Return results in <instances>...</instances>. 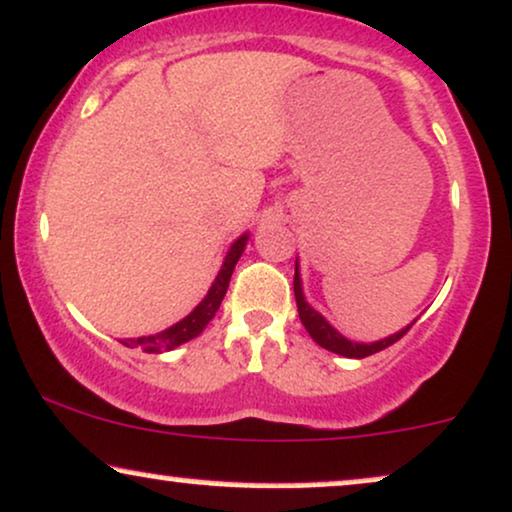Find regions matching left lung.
I'll return each instance as SVG.
<instances>
[{"label": "left lung", "instance_id": "8db88e82", "mask_svg": "<svg viewBox=\"0 0 512 512\" xmlns=\"http://www.w3.org/2000/svg\"><path fill=\"white\" fill-rule=\"evenodd\" d=\"M293 291H295V305H298L300 322H303V326L307 329V334L315 338V343H319V346H322V348L331 350V353H336V355H343V357H355V360H362V357L379 353V350L393 346V343H396L398 338H403L405 334H408L410 326L415 324V322H412V324L405 326V329H400L398 334H391L389 338H381V341H374V343H355V341H348L346 336L338 334L334 326L326 322V319H324L322 315H319L315 307L307 303L305 295H303V281H300L298 264H295Z\"/></svg>", "mask_w": 512, "mask_h": 512}]
</instances>
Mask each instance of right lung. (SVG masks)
<instances>
[{
  "label": "right lung",
  "mask_w": 512,
  "mask_h": 512,
  "mask_svg": "<svg viewBox=\"0 0 512 512\" xmlns=\"http://www.w3.org/2000/svg\"><path fill=\"white\" fill-rule=\"evenodd\" d=\"M248 238H250L248 233H243V236H240L236 243L231 245L229 252H226V257H224V264H221L217 279H214L205 298L200 300V305H197L188 317H183L181 322L169 326V329L159 331V334H155V336L128 338V341H123V346L140 348V350H145V353H162V350L178 348L181 343H188L190 338L200 336L202 331H205V326L212 322V317L217 315L221 300H224V295H226V288H229L233 269H236V262L240 260V255H243Z\"/></svg>",
  "instance_id": "add662e5"
}]
</instances>
